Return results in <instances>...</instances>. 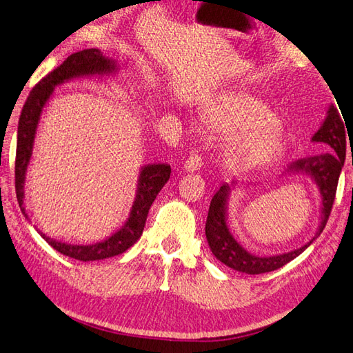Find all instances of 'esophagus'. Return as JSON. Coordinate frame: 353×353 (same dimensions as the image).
<instances>
[{"label": "esophagus", "instance_id": "1", "mask_svg": "<svg viewBox=\"0 0 353 353\" xmlns=\"http://www.w3.org/2000/svg\"><path fill=\"white\" fill-rule=\"evenodd\" d=\"M201 157L199 153H191L190 158H188L185 161V171H188V173H195V171H199L201 168Z\"/></svg>", "mask_w": 353, "mask_h": 353}]
</instances>
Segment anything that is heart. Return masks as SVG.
Instances as JSON below:
<instances>
[{"label":"heart","mask_w":353,"mask_h":353,"mask_svg":"<svg viewBox=\"0 0 353 353\" xmlns=\"http://www.w3.org/2000/svg\"><path fill=\"white\" fill-rule=\"evenodd\" d=\"M204 119L215 134L225 137L223 158L230 168H250L280 157L284 137L274 125L275 114L257 97L236 94L209 105Z\"/></svg>","instance_id":"1"}]
</instances>
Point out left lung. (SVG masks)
<instances>
[{
	"mask_svg": "<svg viewBox=\"0 0 353 353\" xmlns=\"http://www.w3.org/2000/svg\"><path fill=\"white\" fill-rule=\"evenodd\" d=\"M346 125V123H344ZM343 121L339 116L337 110L330 105L326 111V117L319 128L317 132L311 137L313 143L323 144L327 153L316 154V157H308L304 159H298L292 162L288 167L289 173L294 174H305L314 185L317 186L319 195H321L322 206H321V221H319V227L311 239L302 245L301 248H296L289 252L275 254V256H256L250 251L245 250L242 245L234 239L230 228L227 224L228 218V200H230V194L237 186V180H233L232 185L224 183L216 191L214 199L210 201L208 221H206V239L209 243V248L212 254L219 260L221 263L232 268L239 272L248 274V275H259L270 272V270L280 269L289 261L296 259L299 254L304 252L311 243H313L327 223L330 218L332 203L335 199V192H337L339 177L341 173V168L344 165V159H346V141H349L346 137V130L344 129ZM350 144V141H349ZM352 163H353V153H352Z\"/></svg>",
	"mask_w": 353,
	"mask_h": 353,
	"instance_id": "1",
	"label": "left lung"
}]
</instances>
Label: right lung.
Returning <instances> with one entry per match:
<instances>
[{
	"label": "right lung",
	"instance_id": "obj_1",
	"mask_svg": "<svg viewBox=\"0 0 353 353\" xmlns=\"http://www.w3.org/2000/svg\"><path fill=\"white\" fill-rule=\"evenodd\" d=\"M119 63L116 60L105 57L99 49H84L69 55L63 64L52 70L51 73L40 81V83L32 88L28 99L23 105L19 125H18V144H16V163H14V186L16 196H18L19 208L23 216L27 219L28 214L23 206V199H26V180L27 171L32 157V149H34V139L37 134V128L40 123V117L45 111L46 105L51 101L55 88L69 83L77 78H110L119 72ZM171 167L168 163H147L139 170L137 180V194L135 200L130 208L129 216L125 223L121 224L117 232L111 236L105 237L103 241L96 243H69L57 241L54 237L40 232L36 227L37 233L51 245L54 250L61 252L63 256L77 259L81 261H94L110 259L119 254L125 252L128 248L141 237L147 214L152 203L157 199L158 192L162 186L167 183L170 179Z\"/></svg>",
	"mask_w": 353,
	"mask_h": 353
}]
</instances>
